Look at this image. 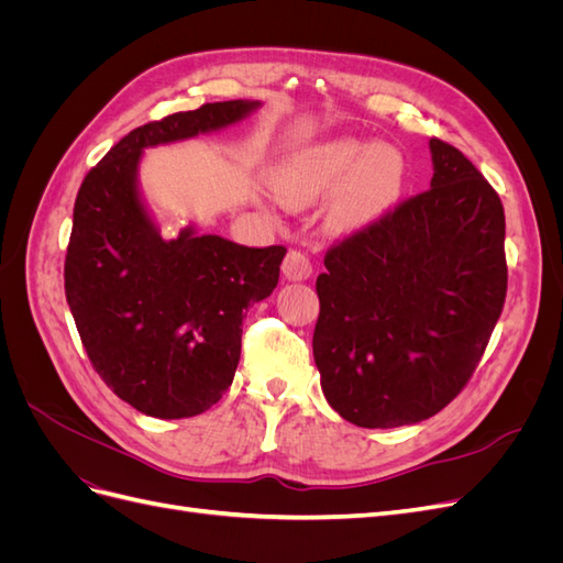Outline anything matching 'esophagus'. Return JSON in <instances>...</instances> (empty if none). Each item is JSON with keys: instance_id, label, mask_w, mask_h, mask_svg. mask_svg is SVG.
<instances>
[{"instance_id": "34e87169", "label": "esophagus", "mask_w": 563, "mask_h": 563, "mask_svg": "<svg viewBox=\"0 0 563 563\" xmlns=\"http://www.w3.org/2000/svg\"><path fill=\"white\" fill-rule=\"evenodd\" d=\"M282 272L288 282H305L312 277V263L302 251H288Z\"/></svg>"}]
</instances>
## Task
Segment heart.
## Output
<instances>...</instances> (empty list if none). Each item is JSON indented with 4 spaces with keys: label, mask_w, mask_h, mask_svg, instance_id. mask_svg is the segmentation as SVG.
Here are the masks:
<instances>
[{
    "label": "heart",
    "mask_w": 563,
    "mask_h": 563,
    "mask_svg": "<svg viewBox=\"0 0 563 563\" xmlns=\"http://www.w3.org/2000/svg\"><path fill=\"white\" fill-rule=\"evenodd\" d=\"M406 178L404 157L387 143L333 139L296 150L272 176L288 207L333 195L329 218L340 230H360L395 207Z\"/></svg>",
    "instance_id": "obj_1"
}]
</instances>
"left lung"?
<instances>
[{
	"label": "left lung",
	"instance_id": "obj_1",
	"mask_svg": "<svg viewBox=\"0 0 563 563\" xmlns=\"http://www.w3.org/2000/svg\"><path fill=\"white\" fill-rule=\"evenodd\" d=\"M430 190L333 246L317 277L321 391L360 428L439 413L479 364L507 291L500 197L430 139Z\"/></svg>",
	"mask_w": 563,
	"mask_h": 563
}]
</instances>
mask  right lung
<instances>
[{
    "mask_svg": "<svg viewBox=\"0 0 563 563\" xmlns=\"http://www.w3.org/2000/svg\"><path fill=\"white\" fill-rule=\"evenodd\" d=\"M258 108L225 100L133 129L77 192L67 305L98 376L145 416L192 418L223 397L246 310L275 291L286 249H249L197 225L166 240L141 192L143 152L223 131Z\"/></svg>",
    "mask_w": 563,
    "mask_h": 563,
    "instance_id": "1",
    "label": "right lung"
}]
</instances>
